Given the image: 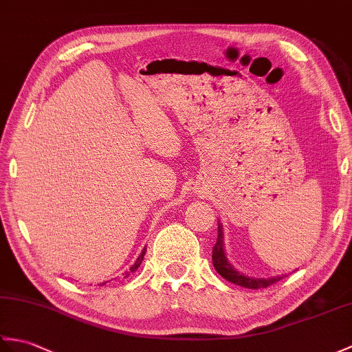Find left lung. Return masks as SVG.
<instances>
[{
	"mask_svg": "<svg viewBox=\"0 0 352 352\" xmlns=\"http://www.w3.org/2000/svg\"><path fill=\"white\" fill-rule=\"evenodd\" d=\"M213 265L216 268V272L222 277H225L226 280H230L235 285H240L243 288H250V289L268 288L270 285H274L283 277V276H277V277H272V279H253V277H248L239 272H235L225 256L223 232H222V225L220 223L217 228V241L213 248Z\"/></svg>",
	"mask_w": 352,
	"mask_h": 352,
	"instance_id": "left-lung-1",
	"label": "left lung"
}]
</instances>
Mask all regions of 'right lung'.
Here are the masks:
<instances>
[{"mask_svg": "<svg viewBox=\"0 0 352 352\" xmlns=\"http://www.w3.org/2000/svg\"><path fill=\"white\" fill-rule=\"evenodd\" d=\"M144 255H145V249H144V250L141 252V255H139V256H138V259H136V263H135V264H133L132 267H130V273H133V272H135V270H138V267H139V265H141V263H142V259H144ZM130 273H127V274H126V277H127V276H129ZM102 285H104V282H103Z\"/></svg>", "mask_w": 352, "mask_h": 352, "instance_id": "1", "label": "right lung"}]
</instances>
